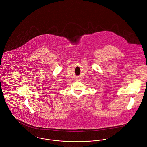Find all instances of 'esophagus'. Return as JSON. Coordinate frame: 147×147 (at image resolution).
Listing matches in <instances>:
<instances>
[{"label": "esophagus", "instance_id": "obj_1", "mask_svg": "<svg viewBox=\"0 0 147 147\" xmlns=\"http://www.w3.org/2000/svg\"><path fill=\"white\" fill-rule=\"evenodd\" d=\"M79 79H78V80H79Z\"/></svg>", "mask_w": 147, "mask_h": 147}]
</instances>
